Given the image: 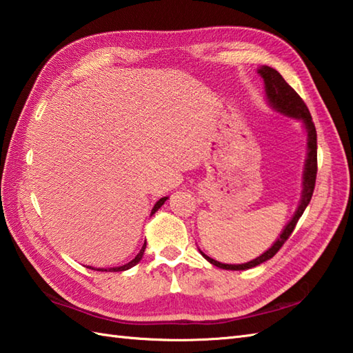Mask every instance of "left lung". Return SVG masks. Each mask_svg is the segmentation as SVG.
I'll return each instance as SVG.
<instances>
[{"label":"left lung","instance_id":"left-lung-1","mask_svg":"<svg viewBox=\"0 0 353 353\" xmlns=\"http://www.w3.org/2000/svg\"><path fill=\"white\" fill-rule=\"evenodd\" d=\"M257 73L263 77L265 92H267V99L271 103V106L279 112L285 114V116H290L303 121V125L307 131V158H306L305 174H303V193H301V201L297 207V212L290 221V224L285 227L279 239L272 243V247L265 251L262 256H259L253 259V261L242 265H228V263H221L218 261H214V259L203 254V251H201V254H203L208 262L222 270H232V271L248 270V268L257 267V265H261L263 262H267L271 257H274L277 251L282 248L283 243L288 241V237H290L291 233L294 232V228H296L300 216L303 214L309 201H311L314 187H315V178H317V131H315V125L312 121L311 112H309L303 99H301L297 92L286 83V81L277 70L263 65L257 70Z\"/></svg>","mask_w":353,"mask_h":353}]
</instances>
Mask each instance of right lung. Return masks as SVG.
<instances>
[{
  "mask_svg": "<svg viewBox=\"0 0 353 353\" xmlns=\"http://www.w3.org/2000/svg\"><path fill=\"white\" fill-rule=\"evenodd\" d=\"M166 199H168V196H164V198H161L160 201H157V204L154 205V208H152V214L158 210V208H160L164 203H166ZM145 248H146V242H145V245L141 247V250H140V253L135 256V259H132L131 262L129 263H126V265H123V267H117V268H110V270H97V271H112V272H117V271H126V270H129V268H132V267H135L137 263H139L140 261H141V257H143V253H145ZM88 268H91V267H88ZM91 270H94V268H91Z\"/></svg>",
  "mask_w": 353,
  "mask_h": 353,
  "instance_id": "right-lung-1",
  "label": "right lung"
}]
</instances>
